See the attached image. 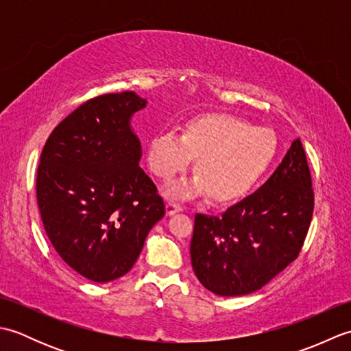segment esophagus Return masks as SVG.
Here are the masks:
<instances>
[{
    "mask_svg": "<svg viewBox=\"0 0 351 351\" xmlns=\"http://www.w3.org/2000/svg\"><path fill=\"white\" fill-rule=\"evenodd\" d=\"M180 211H182V206H181V205H178V204H175V202H169V204L166 205V214H167V215H173V214L180 213Z\"/></svg>",
    "mask_w": 351,
    "mask_h": 351,
    "instance_id": "esophagus-1",
    "label": "esophagus"
}]
</instances>
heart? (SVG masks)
Masks as SVG:
<instances>
[{"mask_svg":"<svg viewBox=\"0 0 351 351\" xmlns=\"http://www.w3.org/2000/svg\"><path fill=\"white\" fill-rule=\"evenodd\" d=\"M274 140L263 128L230 114H205L184 125L182 136L161 131L149 140L147 162L156 176L170 180L187 170L197 158V175L167 185L176 199L211 195L228 204L244 197L270 166Z\"/></svg>","mask_w":351,"mask_h":351,"instance_id":"1","label":"heart"}]
</instances>
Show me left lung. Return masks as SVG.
Instances as JSON below:
<instances>
[{
    "instance_id": "8db88e82",
    "label": "left lung",
    "mask_w": 351,
    "mask_h": 351,
    "mask_svg": "<svg viewBox=\"0 0 351 351\" xmlns=\"http://www.w3.org/2000/svg\"><path fill=\"white\" fill-rule=\"evenodd\" d=\"M312 211L311 171L295 138L253 195L220 217L196 214L190 255L199 282L223 297L255 293L299 256Z\"/></svg>"
}]
</instances>
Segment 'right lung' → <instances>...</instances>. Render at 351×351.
<instances>
[{
    "instance_id": "1",
    "label": "right lung",
    "mask_w": 351,
    "mask_h": 351,
    "mask_svg": "<svg viewBox=\"0 0 351 351\" xmlns=\"http://www.w3.org/2000/svg\"><path fill=\"white\" fill-rule=\"evenodd\" d=\"M146 104L134 92L96 96L43 146L36 181L43 228L64 263L88 280L128 273L166 211L138 166L141 145L131 128Z\"/></svg>"
}]
</instances>
